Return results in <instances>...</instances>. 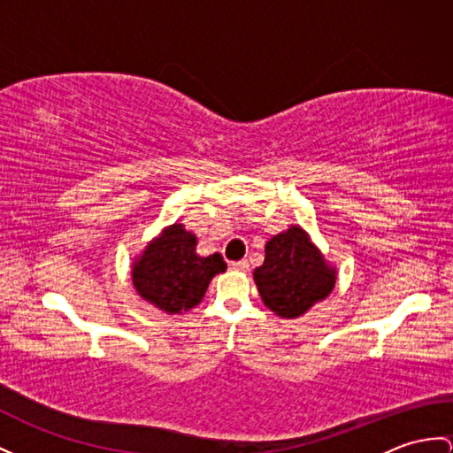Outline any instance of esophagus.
<instances>
[{
	"instance_id": "obj_1",
	"label": "esophagus",
	"mask_w": 453,
	"mask_h": 453,
	"mask_svg": "<svg viewBox=\"0 0 453 453\" xmlns=\"http://www.w3.org/2000/svg\"><path fill=\"white\" fill-rule=\"evenodd\" d=\"M230 269H233V271H248L250 269V263H248V259L233 261V263H230Z\"/></svg>"
}]
</instances>
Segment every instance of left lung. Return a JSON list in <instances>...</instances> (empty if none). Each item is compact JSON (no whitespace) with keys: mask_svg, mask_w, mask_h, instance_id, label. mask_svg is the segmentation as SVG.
<instances>
[{"mask_svg":"<svg viewBox=\"0 0 453 453\" xmlns=\"http://www.w3.org/2000/svg\"><path fill=\"white\" fill-rule=\"evenodd\" d=\"M253 280L273 313L296 319L333 292L336 269L326 263L310 234L292 225L265 244V261L253 271Z\"/></svg>","mask_w":453,"mask_h":453,"instance_id":"left-lung-1","label":"left lung"}]
</instances>
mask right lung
Returning <instances> with one entry per match:
<instances>
[{"label": "right lung", "instance_id": "add662e5", "mask_svg": "<svg viewBox=\"0 0 453 453\" xmlns=\"http://www.w3.org/2000/svg\"><path fill=\"white\" fill-rule=\"evenodd\" d=\"M196 244L197 238L174 223L143 248L132 265V284L143 300L169 315L188 311L203 300L209 282L226 263L220 253L200 257Z\"/></svg>", "mask_w": 453, "mask_h": 453}]
</instances>
